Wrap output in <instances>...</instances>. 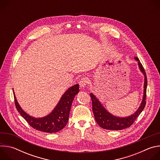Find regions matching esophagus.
<instances>
[{"label": "esophagus", "mask_w": 160, "mask_h": 160, "mask_svg": "<svg viewBox=\"0 0 160 160\" xmlns=\"http://www.w3.org/2000/svg\"><path fill=\"white\" fill-rule=\"evenodd\" d=\"M88 83V79L86 77L82 78L79 82V85L81 88H85Z\"/></svg>", "instance_id": "34e87169"}]
</instances>
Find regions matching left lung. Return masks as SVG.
<instances>
[{"label":"left lung","mask_w":160,"mask_h":160,"mask_svg":"<svg viewBox=\"0 0 160 160\" xmlns=\"http://www.w3.org/2000/svg\"><path fill=\"white\" fill-rule=\"evenodd\" d=\"M135 59L138 62L139 69L144 76V95L141 102V104L133 115L127 117H118L112 115L109 112L102 106L99 99L92 94L90 93V96L92 102V111L94 115L95 120L98 124L102 128L111 130H120L124 128L130 127L135 122V119L138 118L141 112L143 111L146 102V89L148 85L147 77L144 68L138 58L135 57Z\"/></svg>","instance_id":"obj_1"}]
</instances>
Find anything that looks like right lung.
I'll return each mask as SVG.
<instances>
[{
  "label": "right lung",
  "instance_id": "right-lung-1",
  "mask_svg": "<svg viewBox=\"0 0 160 160\" xmlns=\"http://www.w3.org/2000/svg\"><path fill=\"white\" fill-rule=\"evenodd\" d=\"M78 92V84L71 87L64 93L59 102L50 114L42 118H35L28 115L21 109L17 101L13 90L15 106L21 117L33 128L47 133L58 132L66 125L69 118L72 102L75 96Z\"/></svg>",
  "mask_w": 160,
  "mask_h": 160
}]
</instances>
